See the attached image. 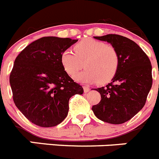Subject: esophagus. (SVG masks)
I'll return each mask as SVG.
<instances>
[{
    "mask_svg": "<svg viewBox=\"0 0 159 159\" xmlns=\"http://www.w3.org/2000/svg\"><path fill=\"white\" fill-rule=\"evenodd\" d=\"M89 90H90V88H88V86H84V92H89Z\"/></svg>",
    "mask_w": 159,
    "mask_h": 159,
    "instance_id": "34e87169",
    "label": "esophagus"
}]
</instances>
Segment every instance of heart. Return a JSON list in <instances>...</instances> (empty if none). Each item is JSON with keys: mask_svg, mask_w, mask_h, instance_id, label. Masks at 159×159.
<instances>
[{"mask_svg": "<svg viewBox=\"0 0 159 159\" xmlns=\"http://www.w3.org/2000/svg\"><path fill=\"white\" fill-rule=\"evenodd\" d=\"M73 52L66 49L60 55V63L64 71L73 76L84 67L86 69L74 76L78 82L105 84L116 75L119 66V54L111 44L87 38L75 43Z\"/></svg>", "mask_w": 159, "mask_h": 159, "instance_id": "obj_1", "label": "heart"}]
</instances>
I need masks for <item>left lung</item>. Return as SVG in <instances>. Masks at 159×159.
Wrapping results in <instances>:
<instances>
[{"mask_svg": "<svg viewBox=\"0 0 159 159\" xmlns=\"http://www.w3.org/2000/svg\"><path fill=\"white\" fill-rule=\"evenodd\" d=\"M110 43L119 54V66L112 81L95 89L100 102L92 107L95 116L103 122L121 124L130 120L144 107L152 86L150 59L135 42L116 34L95 36Z\"/></svg>", "mask_w": 159, "mask_h": 159, "instance_id": "1", "label": "left lung"}]
</instances>
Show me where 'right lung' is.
Wrapping results in <instances>:
<instances>
[{"mask_svg":"<svg viewBox=\"0 0 159 159\" xmlns=\"http://www.w3.org/2000/svg\"><path fill=\"white\" fill-rule=\"evenodd\" d=\"M77 40L45 36L23 49L14 61L9 83L16 107L31 123L55 127L67 117L69 99L82 95L60 63V55Z\"/></svg>","mask_w":159,"mask_h":159,"instance_id":"obj_1","label":"right lung"}]
</instances>
